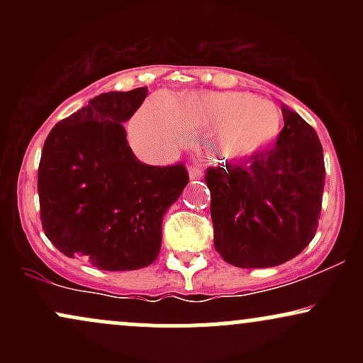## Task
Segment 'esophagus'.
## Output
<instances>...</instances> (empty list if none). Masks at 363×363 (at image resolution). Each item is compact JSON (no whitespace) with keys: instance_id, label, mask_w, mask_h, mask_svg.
Listing matches in <instances>:
<instances>
[{"instance_id":"obj_1","label":"esophagus","mask_w":363,"mask_h":363,"mask_svg":"<svg viewBox=\"0 0 363 363\" xmlns=\"http://www.w3.org/2000/svg\"><path fill=\"white\" fill-rule=\"evenodd\" d=\"M203 176V169L201 167H189V179L191 181H196V179H201Z\"/></svg>"}]
</instances>
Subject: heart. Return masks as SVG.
<instances>
[{
  "instance_id": "1",
  "label": "heart",
  "mask_w": 363,
  "mask_h": 363,
  "mask_svg": "<svg viewBox=\"0 0 363 363\" xmlns=\"http://www.w3.org/2000/svg\"><path fill=\"white\" fill-rule=\"evenodd\" d=\"M281 123V111L268 99L245 91L196 90L150 99L133 119L131 133L141 153L165 157L184 147L193 131H203L213 160L239 162L272 147ZM227 127L231 129L223 135Z\"/></svg>"
}]
</instances>
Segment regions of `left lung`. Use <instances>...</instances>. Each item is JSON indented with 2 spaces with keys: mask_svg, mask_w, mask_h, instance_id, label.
Listing matches in <instances>:
<instances>
[{
  "mask_svg": "<svg viewBox=\"0 0 363 363\" xmlns=\"http://www.w3.org/2000/svg\"><path fill=\"white\" fill-rule=\"evenodd\" d=\"M277 147L242 165L208 167L215 249L237 268H273L314 239L323 205V145L314 128L281 106Z\"/></svg>",
  "mask_w": 363,
  "mask_h": 363,
  "instance_id": "1",
  "label": "left lung"
}]
</instances>
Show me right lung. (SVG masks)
Wrapping results in <instances>:
<instances>
[{
	"label": "right lung",
	"instance_id": "obj_1",
	"mask_svg": "<svg viewBox=\"0 0 363 363\" xmlns=\"http://www.w3.org/2000/svg\"><path fill=\"white\" fill-rule=\"evenodd\" d=\"M147 86L107 91L51 129L37 189L44 234L68 257L106 272L150 266L162 245V220L189 177L184 165L141 164L123 124Z\"/></svg>",
	"mask_w": 363,
	"mask_h": 363
}]
</instances>
